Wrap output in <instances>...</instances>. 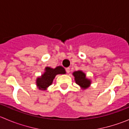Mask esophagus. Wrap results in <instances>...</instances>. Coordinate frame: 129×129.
<instances>
[{
  "instance_id": "1",
  "label": "esophagus",
  "mask_w": 129,
  "mask_h": 129,
  "mask_svg": "<svg viewBox=\"0 0 129 129\" xmlns=\"http://www.w3.org/2000/svg\"><path fill=\"white\" fill-rule=\"evenodd\" d=\"M66 72H67V73H69L70 72V68H69V67H67V68H66Z\"/></svg>"
}]
</instances>
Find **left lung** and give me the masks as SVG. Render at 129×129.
I'll list each match as a JSON object with an SVG mask.
<instances>
[{"instance_id":"left-lung-1","label":"left lung","mask_w":129,"mask_h":129,"mask_svg":"<svg viewBox=\"0 0 129 129\" xmlns=\"http://www.w3.org/2000/svg\"><path fill=\"white\" fill-rule=\"evenodd\" d=\"M76 84L80 85L83 89H85L90 85V80L85 77V74L82 71H79L73 73Z\"/></svg>"}]
</instances>
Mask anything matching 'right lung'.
Wrapping results in <instances>:
<instances>
[{
    "mask_svg": "<svg viewBox=\"0 0 129 129\" xmlns=\"http://www.w3.org/2000/svg\"><path fill=\"white\" fill-rule=\"evenodd\" d=\"M64 74H66V71L62 66H58L55 69L46 67L44 74L40 77L37 78L36 81L37 85L40 90H45L47 87L51 85L55 75Z\"/></svg>",
    "mask_w": 129,
    "mask_h": 129,
    "instance_id": "right-lung-1",
    "label": "right lung"
}]
</instances>
